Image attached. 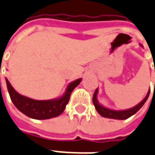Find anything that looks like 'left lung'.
<instances>
[{
	"label": "left lung",
	"instance_id": "1",
	"mask_svg": "<svg viewBox=\"0 0 155 155\" xmlns=\"http://www.w3.org/2000/svg\"><path fill=\"white\" fill-rule=\"evenodd\" d=\"M140 46L143 48L142 45H140ZM98 93H99V89L97 88V89L95 90V92H94V97H93V103H94V106H95V108L97 110V111L99 113V115H101V116L104 117H107V118L117 119V120H124V119H127V118L130 117L131 116H133L134 114H136V112L142 107V105L145 104V102L147 101V98H148V96H149L150 89L148 90L146 97L142 99L139 104H136V106H134V107H132V108H130V109L119 110H117L110 109V108H107V107L103 106V105L98 101V98H97Z\"/></svg>",
	"mask_w": 155,
	"mask_h": 155
}]
</instances>
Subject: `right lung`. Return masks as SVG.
<instances>
[{"mask_svg":"<svg viewBox=\"0 0 155 155\" xmlns=\"http://www.w3.org/2000/svg\"><path fill=\"white\" fill-rule=\"evenodd\" d=\"M81 81V78L69 83L65 93L59 98L48 100H36L23 96L16 92L6 78L8 94L15 107L25 116L38 120L50 119L61 114L68 103L73 90L77 87Z\"/></svg>","mask_w":155,"mask_h":155,"instance_id":"1","label":"right lung"}]
</instances>
